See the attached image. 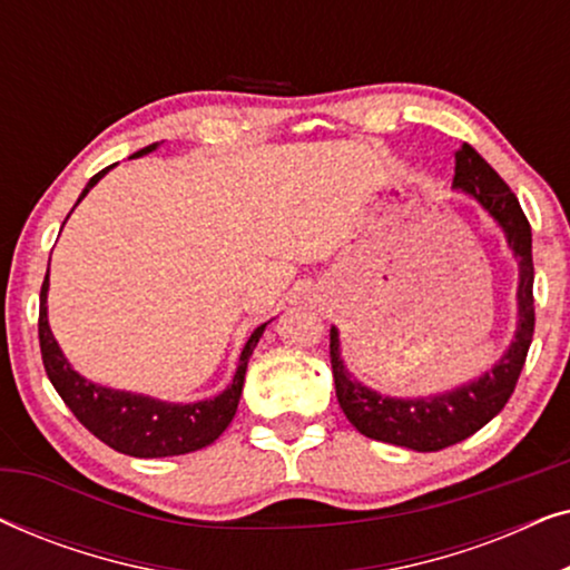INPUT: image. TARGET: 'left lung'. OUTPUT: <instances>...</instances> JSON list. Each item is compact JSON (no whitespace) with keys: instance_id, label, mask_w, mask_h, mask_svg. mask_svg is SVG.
<instances>
[{"instance_id":"obj_1","label":"left lung","mask_w":570,"mask_h":570,"mask_svg":"<svg viewBox=\"0 0 570 570\" xmlns=\"http://www.w3.org/2000/svg\"><path fill=\"white\" fill-rule=\"evenodd\" d=\"M454 163L456 189L472 194L495 217L513 254L519 256V326L509 353L495 363L493 371L472 384L459 386L456 392L431 396V400H394V396L371 392L368 386L350 376L340 357L337 330L330 332V361L342 412L368 439L412 451L454 446L488 425L511 400L534 334L532 228H529L524 209L509 184L490 168V163L474 147H459Z\"/></svg>"}]
</instances>
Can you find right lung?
Listing matches in <instances>:
<instances>
[{
  "mask_svg": "<svg viewBox=\"0 0 570 570\" xmlns=\"http://www.w3.org/2000/svg\"><path fill=\"white\" fill-rule=\"evenodd\" d=\"M155 147H158V142L142 147V150L135 153V158L145 153H153ZM108 170H111V166L90 178L88 186H85L80 194V199L108 174ZM80 199H77V205H80ZM46 293H49V272H46V279L41 285V311H38V342H41L46 376H49L67 407L72 410V415L80 420L98 441H104L106 446H111L114 451H121V454L139 459L178 456L209 446V443L230 425V420L238 410L240 389H244L248 357H252L256 342H259L267 324L256 326L252 337H248L244 353H240L233 384L225 389L223 394H217L213 400L205 402L170 404L150 400V396L142 394L116 392V389L98 386L69 368L67 357L61 355L57 340H53V334L49 330V318H46Z\"/></svg>",
  "mask_w": 570,
  "mask_h": 570,
  "instance_id": "obj_1",
  "label": "right lung"
}]
</instances>
